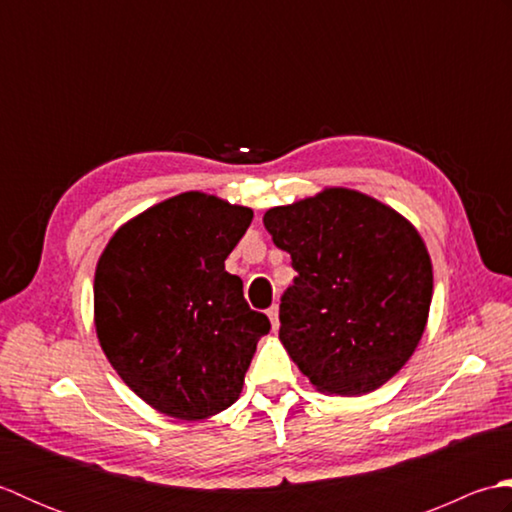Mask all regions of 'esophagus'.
<instances>
[{
	"mask_svg": "<svg viewBox=\"0 0 512 512\" xmlns=\"http://www.w3.org/2000/svg\"><path fill=\"white\" fill-rule=\"evenodd\" d=\"M268 319H270V323H273V330L277 332L279 330V308L277 306H273V308H268Z\"/></svg>",
	"mask_w": 512,
	"mask_h": 512,
	"instance_id": "obj_1",
	"label": "esophagus"
}]
</instances>
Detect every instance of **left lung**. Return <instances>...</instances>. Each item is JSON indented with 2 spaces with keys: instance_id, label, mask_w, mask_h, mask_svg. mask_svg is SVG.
I'll return each instance as SVG.
<instances>
[{
  "instance_id": "obj_1",
  "label": "left lung",
  "mask_w": 512,
  "mask_h": 512,
  "mask_svg": "<svg viewBox=\"0 0 512 512\" xmlns=\"http://www.w3.org/2000/svg\"><path fill=\"white\" fill-rule=\"evenodd\" d=\"M297 270L279 341L330 396H363L405 365L427 328L433 266L418 228L372 195L325 187L264 213Z\"/></svg>"
}]
</instances>
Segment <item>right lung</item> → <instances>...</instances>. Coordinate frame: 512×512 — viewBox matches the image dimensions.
Wrapping results in <instances>:
<instances>
[{
    "mask_svg": "<svg viewBox=\"0 0 512 512\" xmlns=\"http://www.w3.org/2000/svg\"><path fill=\"white\" fill-rule=\"evenodd\" d=\"M253 211L187 191L116 228L94 273V328L107 361L151 409L206 420L242 394L266 314L224 270Z\"/></svg>",
    "mask_w": 512,
    "mask_h": 512,
    "instance_id": "right-lung-1",
    "label": "right lung"
}]
</instances>
